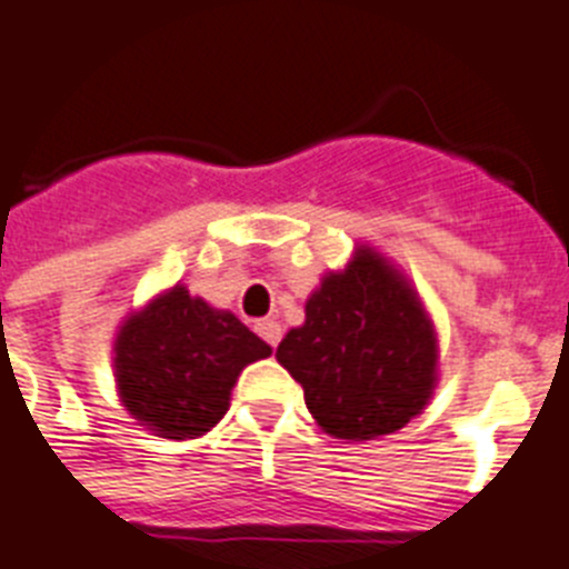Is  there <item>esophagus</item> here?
<instances>
[{
  "mask_svg": "<svg viewBox=\"0 0 569 569\" xmlns=\"http://www.w3.org/2000/svg\"><path fill=\"white\" fill-rule=\"evenodd\" d=\"M254 329H257V336L269 343V347H277V343H280V338H283V327H280L274 318H262V321H257Z\"/></svg>",
  "mask_w": 569,
  "mask_h": 569,
  "instance_id": "1",
  "label": "esophagus"
}]
</instances>
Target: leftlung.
<instances>
[{
  "mask_svg": "<svg viewBox=\"0 0 569 569\" xmlns=\"http://www.w3.org/2000/svg\"><path fill=\"white\" fill-rule=\"evenodd\" d=\"M437 332L417 289L388 257L358 246L309 295L307 321L277 361L303 388L329 437L379 439L422 413L437 388Z\"/></svg>",
  "mask_w": 569,
  "mask_h": 569,
  "instance_id": "1",
  "label": "left lung"
}]
</instances>
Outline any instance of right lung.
<instances>
[{"label": "right lung", "instance_id": "obj_1", "mask_svg": "<svg viewBox=\"0 0 569 569\" xmlns=\"http://www.w3.org/2000/svg\"><path fill=\"white\" fill-rule=\"evenodd\" d=\"M114 381L130 417L164 439L208 433L231 405L242 367L271 356L237 315L173 286L132 312L114 338Z\"/></svg>", "mask_w": 569, "mask_h": 569}]
</instances>
